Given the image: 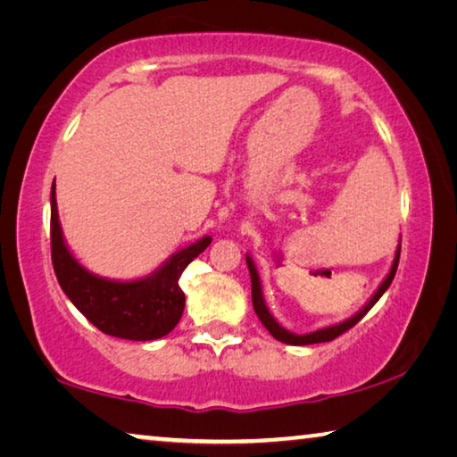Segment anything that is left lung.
Listing matches in <instances>:
<instances>
[{"instance_id":"8db88e82","label":"left lung","mask_w":457,"mask_h":457,"mask_svg":"<svg viewBox=\"0 0 457 457\" xmlns=\"http://www.w3.org/2000/svg\"><path fill=\"white\" fill-rule=\"evenodd\" d=\"M399 253H401V239H399V244H397L395 258H393V264H391L389 274L385 276V280L378 284V288L375 290L373 296L369 298V303L362 306L357 314H353L351 319H346V320L338 322V324H330V327H324V328H319V330H314V332H308V335H296V332L286 330L282 324H278L274 316L270 314L268 306H266V300H264V292H262V282H260V274H258V270H256V264H253V260H252L250 253H245V264H247V270H250V278H252V304H253V311H256L260 322L264 324L270 335H272L276 340H280V343L294 345V346L314 345V343H328V340L337 338L338 335H343V332L353 328L354 324H357L362 319V316H365L370 311V308L377 304V300L383 296L385 290L391 286L393 278H395L397 266H399Z\"/></svg>"}]
</instances>
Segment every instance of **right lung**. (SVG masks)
<instances>
[{
	"label": "right lung",
	"mask_w": 457,
	"mask_h": 457,
	"mask_svg": "<svg viewBox=\"0 0 457 457\" xmlns=\"http://www.w3.org/2000/svg\"><path fill=\"white\" fill-rule=\"evenodd\" d=\"M50 239L54 272L71 303L104 335L127 340H154L177 327L185 308L179 276L189 262L212 244V237L204 236L171 253L154 272L137 280H112L92 274L74 258L62 234L54 183Z\"/></svg>",
	"instance_id": "obj_1"
}]
</instances>
